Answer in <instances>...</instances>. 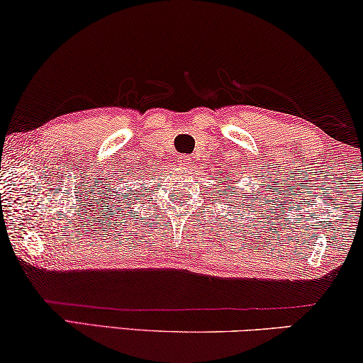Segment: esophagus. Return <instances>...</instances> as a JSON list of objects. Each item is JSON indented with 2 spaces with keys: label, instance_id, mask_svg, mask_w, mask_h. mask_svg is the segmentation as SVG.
<instances>
[{
  "label": "esophagus",
  "instance_id": "obj_1",
  "mask_svg": "<svg viewBox=\"0 0 363 363\" xmlns=\"http://www.w3.org/2000/svg\"><path fill=\"white\" fill-rule=\"evenodd\" d=\"M191 156L189 155H181L179 157H177V162H179V164L182 166V167H189L191 166Z\"/></svg>",
  "mask_w": 363,
  "mask_h": 363
}]
</instances>
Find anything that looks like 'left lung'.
Returning <instances> with one entry per match:
<instances>
[{
  "instance_id": "left-lung-1",
  "label": "left lung",
  "mask_w": 363,
  "mask_h": 363,
  "mask_svg": "<svg viewBox=\"0 0 363 363\" xmlns=\"http://www.w3.org/2000/svg\"><path fill=\"white\" fill-rule=\"evenodd\" d=\"M218 176H220V174H218ZM223 177H225V181H222L220 184H218V186H222V197L223 199H225V197H230V194L233 192L235 194V201H238V196H237V191H232V187L235 186V182H237V181H232V174L230 176H228L227 177V174L225 176H223Z\"/></svg>"
}]
</instances>
